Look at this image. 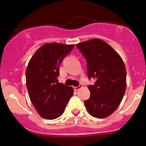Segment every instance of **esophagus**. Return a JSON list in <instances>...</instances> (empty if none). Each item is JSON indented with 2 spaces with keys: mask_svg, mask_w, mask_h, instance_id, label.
<instances>
[{
  "mask_svg": "<svg viewBox=\"0 0 146 146\" xmlns=\"http://www.w3.org/2000/svg\"><path fill=\"white\" fill-rule=\"evenodd\" d=\"M81 88H82V85L80 84L79 86H75L74 89H75V90H76V91H77V90L80 89H81Z\"/></svg>",
  "mask_w": 146,
  "mask_h": 146,
  "instance_id": "34e87169",
  "label": "esophagus"
}]
</instances>
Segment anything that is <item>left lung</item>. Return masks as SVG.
I'll return each instance as SVG.
<instances>
[{
	"instance_id": "obj_1",
	"label": "left lung",
	"mask_w": 146,
	"mask_h": 146,
	"mask_svg": "<svg viewBox=\"0 0 146 146\" xmlns=\"http://www.w3.org/2000/svg\"><path fill=\"white\" fill-rule=\"evenodd\" d=\"M87 62V75L95 83L84 104L90 115L98 119L109 116L117 109L125 94L127 70L120 55L104 40L93 38L76 45Z\"/></svg>"
}]
</instances>
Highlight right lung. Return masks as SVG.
I'll return each mask as SVG.
<instances>
[{
  "label": "right lung",
  "instance_id": "obj_1",
  "mask_svg": "<svg viewBox=\"0 0 146 146\" xmlns=\"http://www.w3.org/2000/svg\"><path fill=\"white\" fill-rule=\"evenodd\" d=\"M74 44H45L30 60L26 68V86L33 105L42 118L52 120L64 113L73 94V87L58 82L60 65Z\"/></svg>",
  "mask_w": 146,
  "mask_h": 146
}]
</instances>
